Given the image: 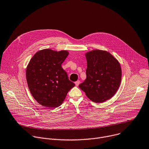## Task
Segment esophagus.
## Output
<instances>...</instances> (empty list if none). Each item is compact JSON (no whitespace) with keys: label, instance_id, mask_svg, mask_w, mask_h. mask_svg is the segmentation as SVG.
<instances>
[{"label":"esophagus","instance_id":"34e87169","mask_svg":"<svg viewBox=\"0 0 149 149\" xmlns=\"http://www.w3.org/2000/svg\"><path fill=\"white\" fill-rule=\"evenodd\" d=\"M79 84H80V81H79V80H77V81H76L75 82V85H76V86H78L79 85Z\"/></svg>","mask_w":149,"mask_h":149}]
</instances>
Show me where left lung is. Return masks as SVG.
<instances>
[{
    "instance_id": "1",
    "label": "left lung",
    "mask_w": 149,
    "mask_h": 149,
    "mask_svg": "<svg viewBox=\"0 0 149 149\" xmlns=\"http://www.w3.org/2000/svg\"><path fill=\"white\" fill-rule=\"evenodd\" d=\"M86 79L79 87L95 103H102L117 92L122 80L119 62L109 52L93 50L85 54Z\"/></svg>"
}]
</instances>
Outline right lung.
<instances>
[{"label": "right lung", "mask_w": 149, "mask_h": 149, "mask_svg": "<svg viewBox=\"0 0 149 149\" xmlns=\"http://www.w3.org/2000/svg\"><path fill=\"white\" fill-rule=\"evenodd\" d=\"M68 55L66 50L46 49L36 52L30 61L26 80L30 92L40 104L47 107L60 106L75 86L62 67Z\"/></svg>", "instance_id": "obj_1"}]
</instances>
